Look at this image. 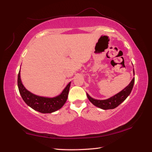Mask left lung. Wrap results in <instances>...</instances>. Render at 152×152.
Listing matches in <instances>:
<instances>
[{"instance_id": "left-lung-1", "label": "left lung", "mask_w": 152, "mask_h": 152, "mask_svg": "<svg viewBox=\"0 0 152 152\" xmlns=\"http://www.w3.org/2000/svg\"><path fill=\"white\" fill-rule=\"evenodd\" d=\"M134 80H135V79H134V77L133 79L132 80V81L130 82V83L126 87L124 88V89L121 91L120 93H118V94H115L114 96H112L108 99L96 100L91 98L88 94H87V97L90 102H92L94 106H96L97 107L102 108V109L104 110L113 109V108L118 107L120 104H121V103L129 96L132 90L134 83Z\"/></svg>"}]
</instances>
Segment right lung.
Here are the masks:
<instances>
[{"mask_svg":"<svg viewBox=\"0 0 152 152\" xmlns=\"http://www.w3.org/2000/svg\"><path fill=\"white\" fill-rule=\"evenodd\" d=\"M71 82L59 96L53 98H47L35 95L30 93L22 85L20 71L18 75V87L22 99L34 110L42 113H51L61 108L66 102Z\"/></svg>","mask_w":152,"mask_h":152,"instance_id":"right-lung-1","label":"right lung"}]
</instances>
